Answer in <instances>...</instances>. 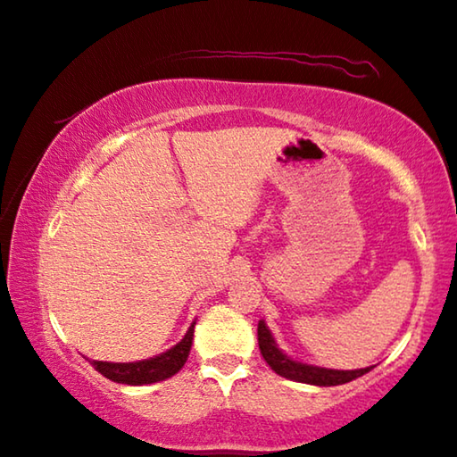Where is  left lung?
<instances>
[{
    "label": "left lung",
    "mask_w": 457,
    "mask_h": 457,
    "mask_svg": "<svg viewBox=\"0 0 457 457\" xmlns=\"http://www.w3.org/2000/svg\"><path fill=\"white\" fill-rule=\"evenodd\" d=\"M257 337H259L261 355H263L267 366H270L276 374L295 382H305V385H315V386H337V385H345V382L360 378V376L368 374L370 370L374 368L370 366L361 370H328V368H318V366H309V363L295 361L292 357L286 355L282 349H278L276 340H273L270 328L265 326L263 320L259 321Z\"/></svg>",
    "instance_id": "8db88e82"
}]
</instances>
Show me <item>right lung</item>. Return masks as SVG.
<instances>
[{
	"instance_id": "add662e5",
	"label": "right lung",
	"mask_w": 457,
	"mask_h": 457,
	"mask_svg": "<svg viewBox=\"0 0 457 457\" xmlns=\"http://www.w3.org/2000/svg\"><path fill=\"white\" fill-rule=\"evenodd\" d=\"M196 324V321H194ZM194 324L187 328L186 337L179 340L171 349L161 353V355L150 357V360L142 361H129V363H112V361H91L97 372L106 376L108 380L119 382V385H152V382H161L171 378L178 374L190 355L192 338H194Z\"/></svg>"
}]
</instances>
